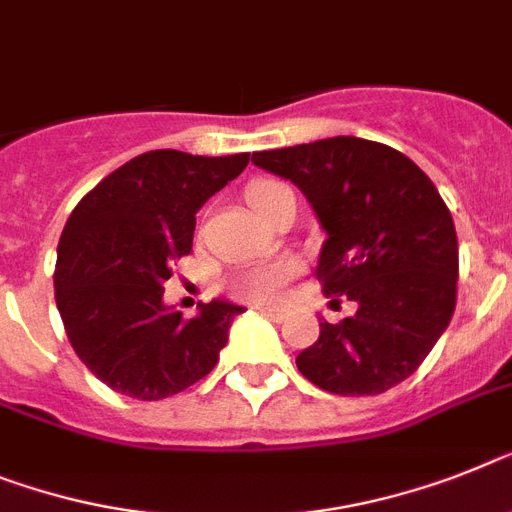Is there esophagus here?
Instances as JSON below:
<instances>
[{"label":"esophagus","instance_id":"1","mask_svg":"<svg viewBox=\"0 0 512 512\" xmlns=\"http://www.w3.org/2000/svg\"><path fill=\"white\" fill-rule=\"evenodd\" d=\"M255 309L260 312V315L270 317V320H276V322H281L283 317H286V312H283V309H278V307H263V304H257Z\"/></svg>","mask_w":512,"mask_h":512}]
</instances>
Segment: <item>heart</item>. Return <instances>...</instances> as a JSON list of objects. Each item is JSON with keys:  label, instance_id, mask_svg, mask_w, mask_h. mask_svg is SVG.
Masks as SVG:
<instances>
[{"label": "heart", "instance_id": "obj_1", "mask_svg": "<svg viewBox=\"0 0 512 512\" xmlns=\"http://www.w3.org/2000/svg\"><path fill=\"white\" fill-rule=\"evenodd\" d=\"M281 190H286V187L278 182H257L247 190V200L252 208L260 210L270 197ZM294 276L296 268L291 263L249 265V268H242L229 278V291L244 302H276L283 296V291L289 289Z\"/></svg>", "mask_w": 512, "mask_h": 512}]
</instances>
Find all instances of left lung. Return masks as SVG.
<instances>
[{"instance_id": "1", "label": "left lung", "mask_w": 512, "mask_h": 512, "mask_svg": "<svg viewBox=\"0 0 512 512\" xmlns=\"http://www.w3.org/2000/svg\"><path fill=\"white\" fill-rule=\"evenodd\" d=\"M252 163L304 192L322 229L317 281L356 315L296 356L317 388L377 395L427 359L455 309L458 236L437 187L411 158L362 137L252 153Z\"/></svg>"}]
</instances>
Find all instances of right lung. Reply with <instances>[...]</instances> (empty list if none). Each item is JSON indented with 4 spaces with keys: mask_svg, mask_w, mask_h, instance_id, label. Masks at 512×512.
I'll list each match as a JSON object with an SVG mask.
<instances>
[{
    "mask_svg": "<svg viewBox=\"0 0 512 512\" xmlns=\"http://www.w3.org/2000/svg\"><path fill=\"white\" fill-rule=\"evenodd\" d=\"M249 153L148 150L93 187L67 218L54 296L80 362L111 390L161 401L218 364L244 307L223 299L195 317L163 304L171 265L190 255L195 213L247 169Z\"/></svg>",
    "mask_w": 512,
    "mask_h": 512,
    "instance_id": "obj_1",
    "label": "right lung"
}]
</instances>
